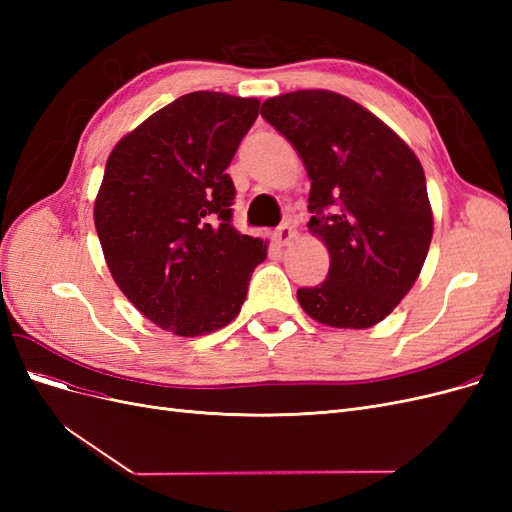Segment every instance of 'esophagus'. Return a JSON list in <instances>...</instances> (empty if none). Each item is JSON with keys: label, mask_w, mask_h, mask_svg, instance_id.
<instances>
[{"label": "esophagus", "mask_w": 512, "mask_h": 512, "mask_svg": "<svg viewBox=\"0 0 512 512\" xmlns=\"http://www.w3.org/2000/svg\"><path fill=\"white\" fill-rule=\"evenodd\" d=\"M294 237V230H292V226L286 222V224H282L280 228H277L275 232H273V239H275V243H280V245H286L290 239Z\"/></svg>", "instance_id": "1"}]
</instances>
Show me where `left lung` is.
I'll return each mask as SVG.
<instances>
[{
    "label": "left lung",
    "mask_w": 512,
    "mask_h": 512,
    "mask_svg": "<svg viewBox=\"0 0 512 512\" xmlns=\"http://www.w3.org/2000/svg\"><path fill=\"white\" fill-rule=\"evenodd\" d=\"M260 115L301 156L312 181L307 228L331 254L327 280L297 290L301 307L329 327H374L406 297L429 252L421 162L374 113L335 91L269 98Z\"/></svg>",
    "instance_id": "obj_1"
}]
</instances>
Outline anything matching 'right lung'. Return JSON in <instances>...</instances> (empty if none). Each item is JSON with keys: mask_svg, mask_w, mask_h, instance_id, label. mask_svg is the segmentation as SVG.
Instances as JSON below:
<instances>
[{"mask_svg": "<svg viewBox=\"0 0 512 512\" xmlns=\"http://www.w3.org/2000/svg\"><path fill=\"white\" fill-rule=\"evenodd\" d=\"M256 98L194 91L111 151L94 207L108 271L130 303L179 337L235 320L267 243L232 226L226 168L258 117Z\"/></svg>", "mask_w": 512, "mask_h": 512, "instance_id": "1", "label": "right lung"}]
</instances>
